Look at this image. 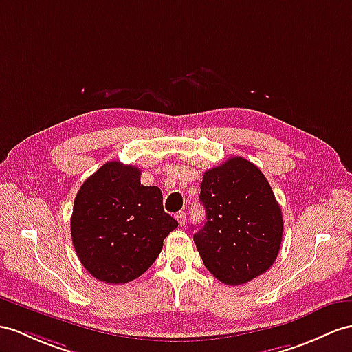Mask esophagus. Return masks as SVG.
Listing matches in <instances>:
<instances>
[{"label":"esophagus","mask_w":352,"mask_h":352,"mask_svg":"<svg viewBox=\"0 0 352 352\" xmlns=\"http://www.w3.org/2000/svg\"><path fill=\"white\" fill-rule=\"evenodd\" d=\"M176 219H177V222H179V226L184 227V226H185V221H186V215H185L184 212H179L177 215H176Z\"/></svg>","instance_id":"obj_1"}]
</instances>
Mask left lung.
Instances as JSON below:
<instances>
[{
  "label": "left lung",
  "mask_w": 352,
  "mask_h": 352,
  "mask_svg": "<svg viewBox=\"0 0 352 352\" xmlns=\"http://www.w3.org/2000/svg\"><path fill=\"white\" fill-rule=\"evenodd\" d=\"M204 226L194 234L201 260L226 285H242L267 272L280 250L284 218L267 179L242 157L203 175Z\"/></svg>",
  "instance_id": "8db88e82"
}]
</instances>
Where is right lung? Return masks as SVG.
I'll return each instance as SVG.
<instances>
[{
	"instance_id": "right-lung-1",
	"label": "right lung",
	"mask_w": 352,
	"mask_h": 352,
	"mask_svg": "<svg viewBox=\"0 0 352 352\" xmlns=\"http://www.w3.org/2000/svg\"><path fill=\"white\" fill-rule=\"evenodd\" d=\"M140 176L137 167L106 162L74 199L73 246L83 267L101 282L126 284L143 275L177 227L162 208L160 188L142 185Z\"/></svg>"
}]
</instances>
